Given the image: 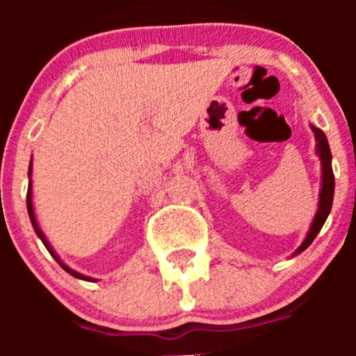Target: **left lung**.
<instances>
[{
  "label": "left lung",
  "mask_w": 356,
  "mask_h": 356,
  "mask_svg": "<svg viewBox=\"0 0 356 356\" xmlns=\"http://www.w3.org/2000/svg\"><path fill=\"white\" fill-rule=\"evenodd\" d=\"M310 127L312 131H314L315 139H317V155L321 158V163H322V188H321V195H318V210L317 213H315L314 222H312L310 231H308L305 241L301 243L300 248H298L293 254L301 253V251H305L312 245V243H314V239L317 238V234L321 232L324 222L327 220L329 213H331L332 200H334V174H332V165H331V160H332L331 148H329L327 138H325L324 132H322L321 129L314 127V125H310Z\"/></svg>",
  "instance_id": "8db88e82"
}]
</instances>
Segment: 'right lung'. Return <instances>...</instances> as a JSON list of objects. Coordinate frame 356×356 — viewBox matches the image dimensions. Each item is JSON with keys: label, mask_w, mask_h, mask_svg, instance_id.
I'll use <instances>...</instances> for the list:
<instances>
[{"label": "right lung", "mask_w": 356, "mask_h": 356, "mask_svg": "<svg viewBox=\"0 0 356 356\" xmlns=\"http://www.w3.org/2000/svg\"><path fill=\"white\" fill-rule=\"evenodd\" d=\"M31 172H32V160H31V165H29V177H31ZM27 211H29V217H31L32 227H34L35 234L39 236V239H41V241H42V245L46 246V250H48L49 253H51V257L55 258L56 261H58V264H60V267H62L63 270H65V272H68V274H70V275H74V277H77V279H82V281L95 282L96 279H92V277H88V275H82V274H79V272L72 270L70 267H67V265L63 264L62 260H60V258H58V254H56L55 251H53V248H51V245H49V243H48V239H46V236L42 234V231H41V229H39V225H38V220H35V215H34V207H32V181H29V189H27Z\"/></svg>", "instance_id": "right-lung-1"}]
</instances>
